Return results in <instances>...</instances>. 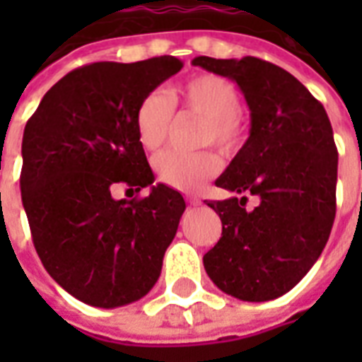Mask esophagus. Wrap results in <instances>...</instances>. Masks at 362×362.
I'll list each match as a JSON object with an SVG mask.
<instances>
[{
    "instance_id": "34e87169",
    "label": "esophagus",
    "mask_w": 362,
    "mask_h": 362,
    "mask_svg": "<svg viewBox=\"0 0 362 362\" xmlns=\"http://www.w3.org/2000/svg\"><path fill=\"white\" fill-rule=\"evenodd\" d=\"M186 201L187 204H192V206H199V204H201V201H199L197 197H193V195H187Z\"/></svg>"
}]
</instances>
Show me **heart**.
<instances>
[{
	"instance_id": "1",
	"label": "heart",
	"mask_w": 362,
	"mask_h": 362,
	"mask_svg": "<svg viewBox=\"0 0 362 362\" xmlns=\"http://www.w3.org/2000/svg\"><path fill=\"white\" fill-rule=\"evenodd\" d=\"M176 99L193 115L204 118L201 125V144H218L231 152L242 141V95L231 81L223 76H192L178 90ZM175 120V103L163 90H152L139 101L135 109V133L144 150H158L169 139ZM153 170L161 182L180 192H195L221 169V158L214 150L176 152L165 150L152 161Z\"/></svg>"
}]
</instances>
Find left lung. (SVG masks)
<instances>
[{
	"instance_id": "8db88e82",
	"label": "left lung",
	"mask_w": 362,
	"mask_h": 362,
	"mask_svg": "<svg viewBox=\"0 0 362 362\" xmlns=\"http://www.w3.org/2000/svg\"><path fill=\"white\" fill-rule=\"evenodd\" d=\"M237 82L252 110L246 144L216 180L242 197L210 201L221 238L204 253L206 274L247 303L281 297L323 252L337 214L338 152L323 105L278 65L246 56L192 62ZM246 194L259 204L245 210Z\"/></svg>"
}]
</instances>
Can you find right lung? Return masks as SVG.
<instances>
[{
  "mask_svg": "<svg viewBox=\"0 0 362 362\" xmlns=\"http://www.w3.org/2000/svg\"><path fill=\"white\" fill-rule=\"evenodd\" d=\"M173 56L98 62L71 71L37 107L22 139V204L47 272L73 297L116 308L144 297L186 210L178 192L153 186L135 133V109L182 69ZM115 183L146 198L116 202Z\"/></svg>",
  "mask_w": 362,
  "mask_h": 362,
  "instance_id": "1",
  "label": "right lung"
}]
</instances>
